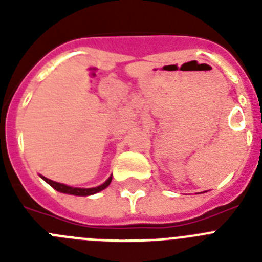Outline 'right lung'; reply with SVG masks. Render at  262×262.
I'll use <instances>...</instances> for the list:
<instances>
[{
  "label": "right lung",
  "mask_w": 262,
  "mask_h": 262,
  "mask_svg": "<svg viewBox=\"0 0 262 262\" xmlns=\"http://www.w3.org/2000/svg\"><path fill=\"white\" fill-rule=\"evenodd\" d=\"M46 182L51 185V186L55 189V190L60 191V193H66V194H72V195H80V196H86V195H92V194H96L98 191L103 190L106 187L110 185L111 182V177L108 178L107 181L105 184H102L101 186H97V187H92V189H81V187H72V186H67L64 184H59V182H55L52 180H48V178L43 177Z\"/></svg>",
  "instance_id": "obj_1"
}]
</instances>
